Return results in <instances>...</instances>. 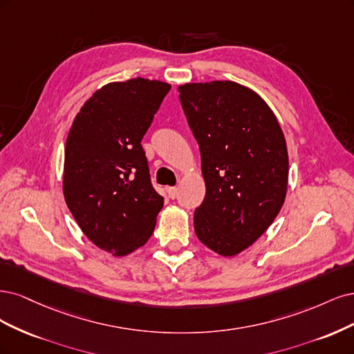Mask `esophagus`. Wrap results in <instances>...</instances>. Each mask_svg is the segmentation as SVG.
Wrapping results in <instances>:
<instances>
[{
  "mask_svg": "<svg viewBox=\"0 0 354 354\" xmlns=\"http://www.w3.org/2000/svg\"><path fill=\"white\" fill-rule=\"evenodd\" d=\"M167 196H169L170 198H175V197L178 196V188H176V187H169V188H167Z\"/></svg>",
  "mask_w": 354,
  "mask_h": 354,
  "instance_id": "1",
  "label": "esophagus"
}]
</instances>
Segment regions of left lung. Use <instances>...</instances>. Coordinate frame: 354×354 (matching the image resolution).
Segmentation results:
<instances>
[{
  "instance_id": "8db88e82",
  "label": "left lung",
  "mask_w": 354,
  "mask_h": 354,
  "mask_svg": "<svg viewBox=\"0 0 354 354\" xmlns=\"http://www.w3.org/2000/svg\"><path fill=\"white\" fill-rule=\"evenodd\" d=\"M178 93L200 147L206 184L194 230L214 253L236 256L265 234L285 201L283 132L266 101L241 84H185Z\"/></svg>"
}]
</instances>
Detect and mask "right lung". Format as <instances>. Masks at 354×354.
I'll list each match as a JSON object with an SVG mask.
<instances>
[{"label": "right lung", "mask_w": 354, "mask_h": 354, "mask_svg": "<svg viewBox=\"0 0 354 354\" xmlns=\"http://www.w3.org/2000/svg\"><path fill=\"white\" fill-rule=\"evenodd\" d=\"M169 89L144 77L110 82L85 101L67 135V207L89 241L116 257L148 241L163 207L141 141Z\"/></svg>", "instance_id": "1"}]
</instances>
